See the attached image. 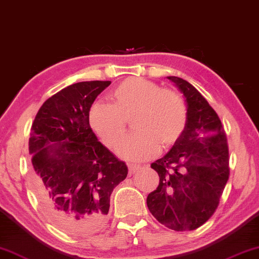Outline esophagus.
Here are the masks:
<instances>
[{"instance_id": "34e87169", "label": "esophagus", "mask_w": 259, "mask_h": 259, "mask_svg": "<svg viewBox=\"0 0 259 259\" xmlns=\"http://www.w3.org/2000/svg\"><path fill=\"white\" fill-rule=\"evenodd\" d=\"M140 168V164H137V163H128V169H130V173L133 174L136 173V171Z\"/></svg>"}]
</instances>
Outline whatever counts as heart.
Wrapping results in <instances>:
<instances>
[{"mask_svg":"<svg viewBox=\"0 0 259 259\" xmlns=\"http://www.w3.org/2000/svg\"><path fill=\"white\" fill-rule=\"evenodd\" d=\"M133 115L136 132L118 148L126 160L151 159L161 148L168 149L185 133L188 111L181 95L144 78L130 77L108 93V104L96 103L89 110V123L108 148H115L126 132V120Z\"/></svg>","mask_w":259,"mask_h":259,"instance_id":"heart-1","label":"heart"}]
</instances>
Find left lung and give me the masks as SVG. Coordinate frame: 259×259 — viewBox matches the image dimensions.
<instances>
[{
  "mask_svg": "<svg viewBox=\"0 0 259 259\" xmlns=\"http://www.w3.org/2000/svg\"><path fill=\"white\" fill-rule=\"evenodd\" d=\"M183 93L188 122L181 139L151 167L159 174L147 207L164 227L195 230L213 215L229 179V148L222 122L207 99L182 78L170 76Z\"/></svg>",
  "mask_w": 259,
  "mask_h": 259,
  "instance_id": "1",
  "label": "left lung"
}]
</instances>
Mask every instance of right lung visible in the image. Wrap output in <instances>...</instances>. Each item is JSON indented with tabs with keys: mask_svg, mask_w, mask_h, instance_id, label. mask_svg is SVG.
I'll use <instances>...</instances> for the list:
<instances>
[{
	"mask_svg": "<svg viewBox=\"0 0 259 259\" xmlns=\"http://www.w3.org/2000/svg\"><path fill=\"white\" fill-rule=\"evenodd\" d=\"M110 84L92 80L67 86L44 102L31 126L36 194L48 219L69 235L102 229L111 194L128 173L89 123L90 107Z\"/></svg>",
	"mask_w": 259,
	"mask_h": 259,
	"instance_id": "right-lung-1",
	"label": "right lung"
}]
</instances>
